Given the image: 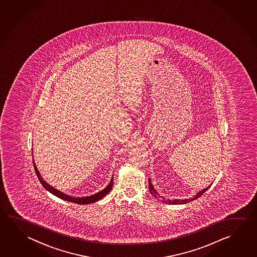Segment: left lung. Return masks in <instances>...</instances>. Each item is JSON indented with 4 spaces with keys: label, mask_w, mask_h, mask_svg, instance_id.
I'll list each match as a JSON object with an SVG mask.
<instances>
[{
    "label": "left lung",
    "mask_w": 257,
    "mask_h": 257,
    "mask_svg": "<svg viewBox=\"0 0 257 257\" xmlns=\"http://www.w3.org/2000/svg\"><path fill=\"white\" fill-rule=\"evenodd\" d=\"M211 185H209L207 188H206L205 189H203L201 191H199L198 194H197V196H195L194 198H190V199H174V200H171V199H165L164 198H162V197H160V195L155 191V189L153 188V185L151 183V180L149 179V189H150V192L151 194H153V197H155V198H158V199H160V200H162L163 202L168 203V204H174V205H180V204H186V203L190 202V201H192V200H195V199H197V198H199L200 196H202L203 194L205 193L206 191H207V189L210 187Z\"/></svg>",
    "instance_id": "8db88e82"
}]
</instances>
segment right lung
Returning <instances> with one entry per match:
<instances>
[{
    "mask_svg": "<svg viewBox=\"0 0 257 257\" xmlns=\"http://www.w3.org/2000/svg\"><path fill=\"white\" fill-rule=\"evenodd\" d=\"M33 166H34V170H35V172H36L37 176H38V179H39L40 181H41V183L42 184V186H43V187H44L48 191H50V193H52L53 195H55V196H57L58 198H62L64 200L69 201V202L80 204V205H81V204H84V205H85V204L94 203L95 202V201H97V200H99L101 198H104V196H105L106 194H108L109 192H110V190H111L112 188H113V179H112V180L110 181V183H109L108 186H107V187H105L103 190H101L99 192L94 194V195H92V196H89V197L74 198V197H70V196H68V195H66V194L60 192V191H59L58 189H54L53 187H51L50 185L48 184L46 181H44L43 179L41 178L40 172L38 171V169H37L34 161H33Z\"/></svg>",
    "mask_w": 257,
    "mask_h": 257,
    "instance_id": "obj_1",
    "label": "right lung"
}]
</instances>
